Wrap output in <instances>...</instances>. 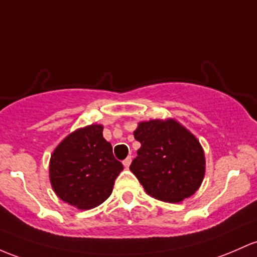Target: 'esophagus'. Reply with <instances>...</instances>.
<instances>
[{
  "instance_id": "1",
  "label": "esophagus",
  "mask_w": 257,
  "mask_h": 257,
  "mask_svg": "<svg viewBox=\"0 0 257 257\" xmlns=\"http://www.w3.org/2000/svg\"><path fill=\"white\" fill-rule=\"evenodd\" d=\"M131 162H132V156H128V157H126L125 160L123 161V165H124V167H125V168H128L129 166H131Z\"/></svg>"
}]
</instances>
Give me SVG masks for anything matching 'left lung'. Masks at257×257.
<instances>
[{
	"label": "left lung",
	"mask_w": 257,
	"mask_h": 257,
	"mask_svg": "<svg viewBox=\"0 0 257 257\" xmlns=\"http://www.w3.org/2000/svg\"><path fill=\"white\" fill-rule=\"evenodd\" d=\"M134 138L142 146L131 165L149 195L166 202H179L199 189L205 174L201 145L176 120H149L139 124Z\"/></svg>",
	"instance_id": "obj_1"
}]
</instances>
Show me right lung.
<instances>
[{"label": "right lung", "mask_w": 257, "mask_h": 257, "mask_svg": "<svg viewBox=\"0 0 257 257\" xmlns=\"http://www.w3.org/2000/svg\"><path fill=\"white\" fill-rule=\"evenodd\" d=\"M102 125L78 129L53 151L50 179L60 199L80 210L96 207L111 195L123 165L102 137Z\"/></svg>", "instance_id": "add662e5"}]
</instances>
